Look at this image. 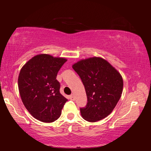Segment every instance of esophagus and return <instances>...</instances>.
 Listing matches in <instances>:
<instances>
[{
	"label": "esophagus",
	"mask_w": 151,
	"mask_h": 151,
	"mask_svg": "<svg viewBox=\"0 0 151 151\" xmlns=\"http://www.w3.org/2000/svg\"><path fill=\"white\" fill-rule=\"evenodd\" d=\"M69 98H70V99L74 100V99H75V96H74V94H71V95H70Z\"/></svg>",
	"instance_id": "obj_1"
}]
</instances>
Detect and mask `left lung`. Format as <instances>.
<instances>
[{
  "instance_id": "left-lung-1",
  "label": "left lung",
  "mask_w": 151,
  "mask_h": 151,
  "mask_svg": "<svg viewBox=\"0 0 151 151\" xmlns=\"http://www.w3.org/2000/svg\"><path fill=\"white\" fill-rule=\"evenodd\" d=\"M84 86L88 102L81 108L84 120L94 122L110 114L121 98L123 82L110 63L100 57L82 60L72 65Z\"/></svg>"
}]
</instances>
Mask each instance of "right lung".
I'll return each instance as SVG.
<instances>
[{
  "mask_svg": "<svg viewBox=\"0 0 151 151\" xmlns=\"http://www.w3.org/2000/svg\"><path fill=\"white\" fill-rule=\"evenodd\" d=\"M67 60L47 54L35 56L21 69L18 88L22 101L31 115L45 123L60 116L67 99L60 93L56 79L58 72Z\"/></svg>",
  "mask_w": 151,
  "mask_h": 151,
  "instance_id": "obj_1",
  "label": "right lung"
}]
</instances>
